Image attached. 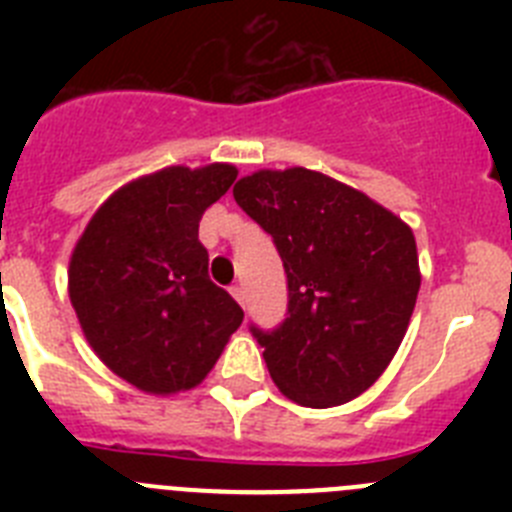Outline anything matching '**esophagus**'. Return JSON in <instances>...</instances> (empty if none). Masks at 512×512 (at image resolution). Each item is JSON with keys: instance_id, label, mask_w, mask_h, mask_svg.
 <instances>
[{"instance_id": "34e87169", "label": "esophagus", "mask_w": 512, "mask_h": 512, "mask_svg": "<svg viewBox=\"0 0 512 512\" xmlns=\"http://www.w3.org/2000/svg\"><path fill=\"white\" fill-rule=\"evenodd\" d=\"M230 295H233L235 300H238V305L246 307V289H243L241 284H233V287H230Z\"/></svg>"}]
</instances>
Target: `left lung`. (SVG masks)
Returning a JSON list of instances; mask_svg holds the SVG:
<instances>
[{"label": "left lung", "instance_id": "obj_1", "mask_svg": "<svg viewBox=\"0 0 512 512\" xmlns=\"http://www.w3.org/2000/svg\"><path fill=\"white\" fill-rule=\"evenodd\" d=\"M233 197L271 235L287 274L282 323H251L274 384L305 408L359 397L400 348L418 300L413 230L310 169L259 171Z\"/></svg>", "mask_w": 512, "mask_h": 512}]
</instances>
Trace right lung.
<instances>
[{"mask_svg":"<svg viewBox=\"0 0 512 512\" xmlns=\"http://www.w3.org/2000/svg\"><path fill=\"white\" fill-rule=\"evenodd\" d=\"M238 171L169 166L122 187L97 210L69 266L71 305L99 359L153 395L210 374L243 310L210 282L202 212Z\"/></svg>","mask_w":512,"mask_h":512,"instance_id":"right-lung-1","label":"right lung"}]
</instances>
